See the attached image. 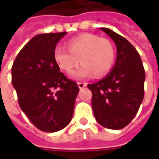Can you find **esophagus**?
Instances as JSON below:
<instances>
[{
    "label": "esophagus",
    "mask_w": 159,
    "mask_h": 159,
    "mask_svg": "<svg viewBox=\"0 0 159 159\" xmlns=\"http://www.w3.org/2000/svg\"><path fill=\"white\" fill-rule=\"evenodd\" d=\"M78 86H79L80 89H84V88H85L86 86H87V83L79 82V83H78Z\"/></svg>",
    "instance_id": "1"
}]
</instances>
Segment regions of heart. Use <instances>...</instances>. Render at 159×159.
Masks as SVG:
<instances>
[{
  "instance_id": "obj_1",
  "label": "heart",
  "mask_w": 159,
  "mask_h": 159,
  "mask_svg": "<svg viewBox=\"0 0 159 159\" xmlns=\"http://www.w3.org/2000/svg\"><path fill=\"white\" fill-rule=\"evenodd\" d=\"M68 48H56L54 57L65 71H70L80 60L82 64L71 73L75 79L88 78L93 73L95 77L103 76L115 62L116 53L111 41L94 34L78 36L68 42Z\"/></svg>"
}]
</instances>
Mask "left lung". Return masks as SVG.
<instances>
[{"label":"left lung","mask_w":159,"mask_h":159,"mask_svg":"<svg viewBox=\"0 0 159 159\" xmlns=\"http://www.w3.org/2000/svg\"><path fill=\"white\" fill-rule=\"evenodd\" d=\"M116 44L117 59L111 71L98 82L89 84L96 121L109 129L124 128L138 112L144 97L145 70L134 47L121 35L100 28Z\"/></svg>","instance_id":"1"}]
</instances>
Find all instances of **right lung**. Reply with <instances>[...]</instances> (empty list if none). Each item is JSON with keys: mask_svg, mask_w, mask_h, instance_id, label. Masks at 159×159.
Segmentation results:
<instances>
[{"mask_svg": "<svg viewBox=\"0 0 159 159\" xmlns=\"http://www.w3.org/2000/svg\"><path fill=\"white\" fill-rule=\"evenodd\" d=\"M65 34L34 36L18 53L11 69L21 110L38 129L48 133L70 123L80 91L75 81L60 72L54 57L57 44Z\"/></svg>", "mask_w": 159, "mask_h": 159, "instance_id": "add662e5", "label": "right lung"}]
</instances>
